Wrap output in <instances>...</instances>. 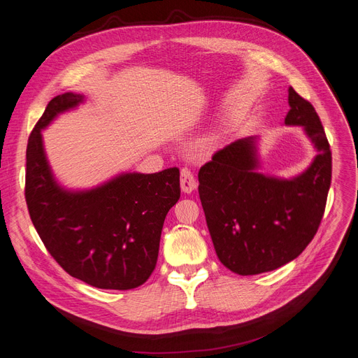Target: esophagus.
I'll return each instance as SVG.
<instances>
[{
  "instance_id": "esophagus-1",
  "label": "esophagus",
  "mask_w": 358,
  "mask_h": 358,
  "mask_svg": "<svg viewBox=\"0 0 358 358\" xmlns=\"http://www.w3.org/2000/svg\"><path fill=\"white\" fill-rule=\"evenodd\" d=\"M180 188H182V192L185 194H191L196 188V180L191 173V170L188 169L180 170Z\"/></svg>"
}]
</instances>
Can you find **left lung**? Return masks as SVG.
I'll use <instances>...</instances> for the list:
<instances>
[{
	"mask_svg": "<svg viewBox=\"0 0 358 358\" xmlns=\"http://www.w3.org/2000/svg\"><path fill=\"white\" fill-rule=\"evenodd\" d=\"M285 126L303 127L316 155L301 173H263L260 136L238 139L198 173V192L214 250L234 273L248 276L292 262L316 235L331 188L332 154L314 107L288 88Z\"/></svg>",
	"mask_w": 358,
	"mask_h": 358,
	"instance_id": "8db88e82",
	"label": "left lung"
}]
</instances>
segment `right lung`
Wrapping results in <instances>:
<instances>
[{
	"label": "right lung",
	"instance_id": "obj_1",
	"mask_svg": "<svg viewBox=\"0 0 358 358\" xmlns=\"http://www.w3.org/2000/svg\"><path fill=\"white\" fill-rule=\"evenodd\" d=\"M87 101L64 92L48 103L26 150V203L44 245L70 276L99 289H134L157 264L166 214L180 196L179 169L122 171L88 189L55 179L42 131Z\"/></svg>",
	"mask_w": 358,
	"mask_h": 358
}]
</instances>
